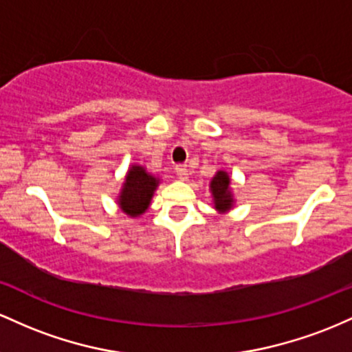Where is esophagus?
I'll return each instance as SVG.
<instances>
[{
    "instance_id": "obj_1",
    "label": "esophagus",
    "mask_w": 352,
    "mask_h": 352,
    "mask_svg": "<svg viewBox=\"0 0 352 352\" xmlns=\"http://www.w3.org/2000/svg\"><path fill=\"white\" fill-rule=\"evenodd\" d=\"M176 176L179 177L181 181H186L189 177V169L186 164H181V166H176Z\"/></svg>"
}]
</instances>
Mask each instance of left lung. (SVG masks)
Here are the masks:
<instances>
[{
  "instance_id": "obj_1",
  "label": "left lung",
  "mask_w": 352,
  "mask_h": 352,
  "mask_svg": "<svg viewBox=\"0 0 352 352\" xmlns=\"http://www.w3.org/2000/svg\"><path fill=\"white\" fill-rule=\"evenodd\" d=\"M211 191L214 196V206L218 211H228L232 206V196L229 192V176L224 171H219L212 177Z\"/></svg>"
}]
</instances>
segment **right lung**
<instances>
[{
  "label": "right lung",
  "mask_w": 352,
  "mask_h": 352,
  "mask_svg": "<svg viewBox=\"0 0 352 352\" xmlns=\"http://www.w3.org/2000/svg\"><path fill=\"white\" fill-rule=\"evenodd\" d=\"M157 186V179L144 171L141 166H133L126 176L123 192L120 196V206L126 214L138 216L149 206L153 192Z\"/></svg>",
  "instance_id": "add662e5"
}]
</instances>
